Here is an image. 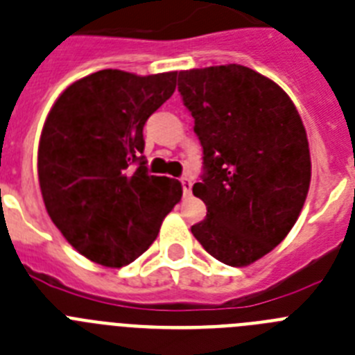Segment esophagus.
Returning a JSON list of instances; mask_svg holds the SVG:
<instances>
[{
	"label": "esophagus",
	"mask_w": 355,
	"mask_h": 355,
	"mask_svg": "<svg viewBox=\"0 0 355 355\" xmlns=\"http://www.w3.org/2000/svg\"><path fill=\"white\" fill-rule=\"evenodd\" d=\"M181 187H183V193L184 196H189L190 190H192V180L190 178H181Z\"/></svg>",
	"instance_id": "1"
}]
</instances>
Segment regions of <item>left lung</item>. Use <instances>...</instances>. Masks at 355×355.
Returning a JSON list of instances; mask_svg holds the SVG:
<instances>
[{
  "label": "left lung",
  "instance_id": "obj_1",
  "mask_svg": "<svg viewBox=\"0 0 355 355\" xmlns=\"http://www.w3.org/2000/svg\"><path fill=\"white\" fill-rule=\"evenodd\" d=\"M178 89L202 147L192 192L207 217L193 237L223 264H253L286 239L307 198L302 118L278 84L241 64L180 71Z\"/></svg>",
  "mask_w": 355,
  "mask_h": 355
}]
</instances>
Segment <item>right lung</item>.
I'll list each match as a JSON object with an SVG mask.
<instances>
[{
    "mask_svg": "<svg viewBox=\"0 0 355 355\" xmlns=\"http://www.w3.org/2000/svg\"><path fill=\"white\" fill-rule=\"evenodd\" d=\"M175 75L91 73L57 98L42 127L44 207L66 241L96 264H131L183 196L180 181L148 174L144 156V125L172 96Z\"/></svg>",
    "mask_w": 355,
    "mask_h": 355,
    "instance_id": "1",
    "label": "right lung"
}]
</instances>
